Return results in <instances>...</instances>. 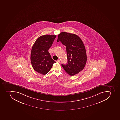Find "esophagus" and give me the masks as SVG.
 <instances>
[{"mask_svg":"<svg viewBox=\"0 0 120 120\" xmlns=\"http://www.w3.org/2000/svg\"><path fill=\"white\" fill-rule=\"evenodd\" d=\"M56 62H58V63H60V60H57L56 61Z\"/></svg>","mask_w":120,"mask_h":120,"instance_id":"obj_1","label":"esophagus"}]
</instances>
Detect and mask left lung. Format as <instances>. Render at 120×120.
<instances>
[{
    "instance_id": "left-lung-1",
    "label": "left lung",
    "mask_w": 120,
    "mask_h": 120,
    "mask_svg": "<svg viewBox=\"0 0 120 120\" xmlns=\"http://www.w3.org/2000/svg\"><path fill=\"white\" fill-rule=\"evenodd\" d=\"M65 45L68 62L61 64L64 71L70 76L81 71L86 66L87 54L84 43L79 36L75 34L62 32L58 35L57 42Z\"/></svg>"
}]
</instances>
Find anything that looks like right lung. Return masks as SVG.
Instances as JSON below:
<instances>
[{"instance_id": "1", "label": "right lung", "mask_w": 120, "mask_h": 120, "mask_svg": "<svg viewBox=\"0 0 120 120\" xmlns=\"http://www.w3.org/2000/svg\"><path fill=\"white\" fill-rule=\"evenodd\" d=\"M56 35H45L40 36L33 45L30 59L34 70L42 75L48 73L56 61L52 59L48 50Z\"/></svg>"}]
</instances>
